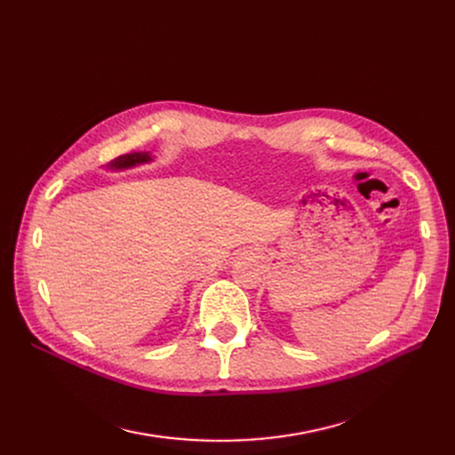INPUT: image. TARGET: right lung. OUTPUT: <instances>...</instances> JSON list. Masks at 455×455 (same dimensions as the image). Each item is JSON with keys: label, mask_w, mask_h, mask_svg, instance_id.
Wrapping results in <instances>:
<instances>
[{"label": "right lung", "mask_w": 455, "mask_h": 455, "mask_svg": "<svg viewBox=\"0 0 455 455\" xmlns=\"http://www.w3.org/2000/svg\"><path fill=\"white\" fill-rule=\"evenodd\" d=\"M153 162L151 153H129V155H122L114 158L110 164H107V170L110 172H124V170H131V167L141 165V164H149Z\"/></svg>", "instance_id": "obj_1"}]
</instances>
